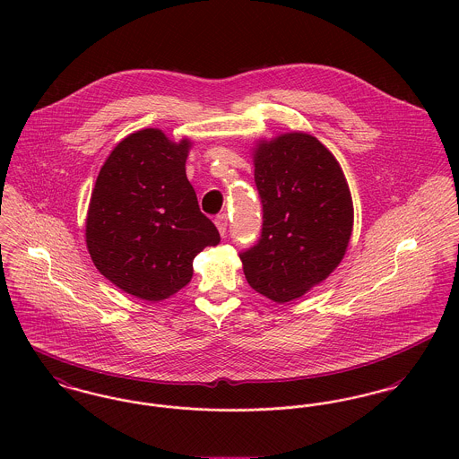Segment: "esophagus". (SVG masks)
I'll list each match as a JSON object with an SVG mask.
<instances>
[{
    "label": "esophagus",
    "instance_id": "obj_1",
    "mask_svg": "<svg viewBox=\"0 0 459 459\" xmlns=\"http://www.w3.org/2000/svg\"><path fill=\"white\" fill-rule=\"evenodd\" d=\"M215 226H217L221 237H224L226 231H228V215H226V213H219V215L215 217Z\"/></svg>",
    "mask_w": 459,
    "mask_h": 459
}]
</instances>
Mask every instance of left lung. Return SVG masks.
<instances>
[{
	"label": "left lung",
	"instance_id": "8db88e82",
	"mask_svg": "<svg viewBox=\"0 0 459 459\" xmlns=\"http://www.w3.org/2000/svg\"><path fill=\"white\" fill-rule=\"evenodd\" d=\"M260 240L240 253L253 290L284 304L327 279L353 228V203L335 157L313 135L281 134L255 150Z\"/></svg>",
	"mask_w": 459,
	"mask_h": 459
}]
</instances>
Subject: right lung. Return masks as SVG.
I'll use <instances>...</instances> for the list:
<instances>
[{
    "label": "right lung",
    "mask_w": 459,
    "mask_h": 459,
    "mask_svg": "<svg viewBox=\"0 0 459 459\" xmlns=\"http://www.w3.org/2000/svg\"><path fill=\"white\" fill-rule=\"evenodd\" d=\"M191 141L159 129L120 141L90 199L86 246L97 270L143 300H164L193 277V260L221 242L186 175Z\"/></svg>",
    "instance_id": "add662e5"
}]
</instances>
